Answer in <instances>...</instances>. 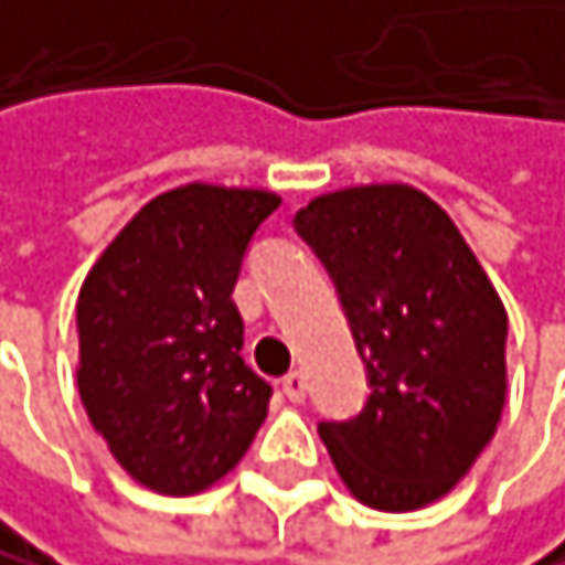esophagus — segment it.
Segmentation results:
<instances>
[{"label":"esophagus","instance_id":"esophagus-1","mask_svg":"<svg viewBox=\"0 0 565 565\" xmlns=\"http://www.w3.org/2000/svg\"><path fill=\"white\" fill-rule=\"evenodd\" d=\"M282 393L289 396L292 404H300L303 396H307V376H303V373H289V376H282Z\"/></svg>","mask_w":565,"mask_h":565}]
</instances>
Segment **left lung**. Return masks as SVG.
Returning a JSON list of instances; mask_svg holds the SVG:
<instances>
[{"label":"left lung","instance_id":"1","mask_svg":"<svg viewBox=\"0 0 565 565\" xmlns=\"http://www.w3.org/2000/svg\"><path fill=\"white\" fill-rule=\"evenodd\" d=\"M292 227L334 279L369 376L355 417L317 425L338 477L376 511L438 501L504 411L501 297L452 216L414 185L328 192Z\"/></svg>","mask_w":565,"mask_h":565}]
</instances>
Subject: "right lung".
I'll return each instance as SVG.
<instances>
[{
	"label": "right lung",
	"mask_w": 565,
	"mask_h": 565,
	"mask_svg": "<svg viewBox=\"0 0 565 565\" xmlns=\"http://www.w3.org/2000/svg\"><path fill=\"white\" fill-rule=\"evenodd\" d=\"M276 192L179 185L113 237L78 292V393L137 483L189 497L241 462L268 386L231 292Z\"/></svg>",
	"instance_id": "right-lung-1"
}]
</instances>
